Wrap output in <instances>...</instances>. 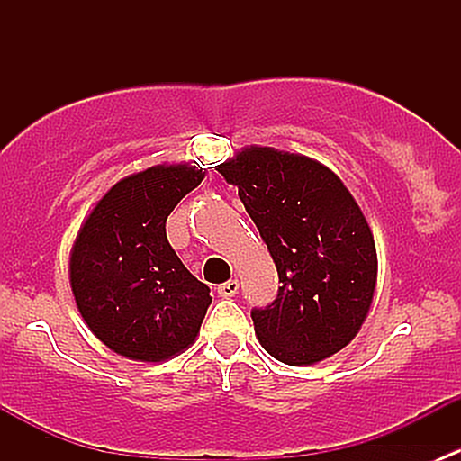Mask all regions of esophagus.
<instances>
[{
  "label": "esophagus",
  "mask_w": 461,
  "mask_h": 461,
  "mask_svg": "<svg viewBox=\"0 0 461 461\" xmlns=\"http://www.w3.org/2000/svg\"><path fill=\"white\" fill-rule=\"evenodd\" d=\"M218 294L225 296V299H231V296H236V294H239V281H236V278H231V281L218 285Z\"/></svg>",
  "instance_id": "1"
}]
</instances>
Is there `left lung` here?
I'll return each instance as SVG.
<instances>
[{
    "label": "left lung",
    "instance_id": "left-lung-1",
    "mask_svg": "<svg viewBox=\"0 0 461 461\" xmlns=\"http://www.w3.org/2000/svg\"><path fill=\"white\" fill-rule=\"evenodd\" d=\"M218 171L239 187L283 283L272 305L252 310L260 346L287 366L343 350L368 317L376 285L373 231L352 194L312 158L257 144Z\"/></svg>",
    "mask_w": 461,
    "mask_h": 461
}]
</instances>
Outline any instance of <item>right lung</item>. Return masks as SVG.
Wrapping results in <instances>:
<instances>
[{
  "instance_id": "add662e5",
  "label": "right lung",
  "mask_w": 461,
  "mask_h": 461,
  "mask_svg": "<svg viewBox=\"0 0 461 461\" xmlns=\"http://www.w3.org/2000/svg\"><path fill=\"white\" fill-rule=\"evenodd\" d=\"M203 167L156 165L115 183L82 222L68 278L88 330L133 361H167L196 341L212 296L176 257L167 216Z\"/></svg>"
}]
</instances>
